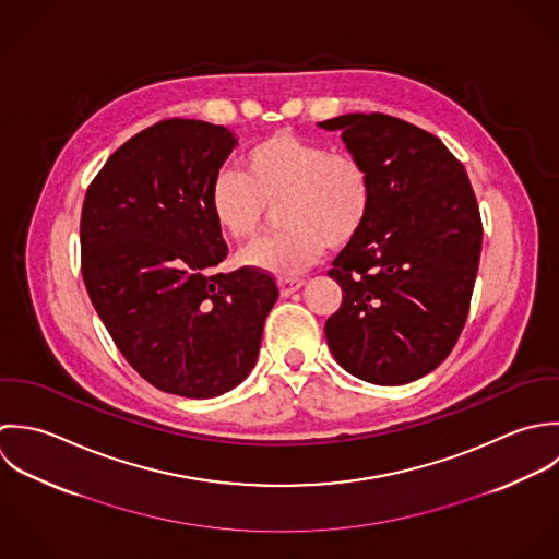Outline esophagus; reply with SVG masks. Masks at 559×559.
<instances>
[{"instance_id": "obj_1", "label": "esophagus", "mask_w": 559, "mask_h": 559, "mask_svg": "<svg viewBox=\"0 0 559 559\" xmlns=\"http://www.w3.org/2000/svg\"><path fill=\"white\" fill-rule=\"evenodd\" d=\"M305 281L302 278H278V289L283 296H292L294 292L302 289Z\"/></svg>"}]
</instances>
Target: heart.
I'll return each mask as SVG.
<instances>
[{
    "label": "heart",
    "mask_w": 559,
    "mask_h": 559,
    "mask_svg": "<svg viewBox=\"0 0 559 559\" xmlns=\"http://www.w3.org/2000/svg\"><path fill=\"white\" fill-rule=\"evenodd\" d=\"M278 203L283 228L250 248L241 263L292 276L309 267L324 243L341 248L367 223L373 186L367 166L320 140L276 131L243 155V173L223 168L210 186V212L237 241L257 235L267 205Z\"/></svg>",
    "instance_id": "obj_1"
}]
</instances>
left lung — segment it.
I'll return each mask as SVG.
<instances>
[{
	"label": "left lung",
	"instance_id": "obj_1",
	"mask_svg": "<svg viewBox=\"0 0 559 559\" xmlns=\"http://www.w3.org/2000/svg\"><path fill=\"white\" fill-rule=\"evenodd\" d=\"M318 127L341 131L373 186L367 223L329 272L343 292L329 347L365 382L408 384L445 360L468 316L481 252L471 181L437 135L402 118L343 114Z\"/></svg>",
	"mask_w": 559,
	"mask_h": 559
}]
</instances>
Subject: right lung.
<instances>
[{
    "mask_svg": "<svg viewBox=\"0 0 559 559\" xmlns=\"http://www.w3.org/2000/svg\"><path fill=\"white\" fill-rule=\"evenodd\" d=\"M223 127L162 120L114 151L82 210V276L127 362L159 391L210 400L254 367L278 287L216 272L228 248L210 186L235 148Z\"/></svg>",
    "mask_w": 559,
    "mask_h": 559,
    "instance_id": "obj_1",
    "label": "right lung"
}]
</instances>
